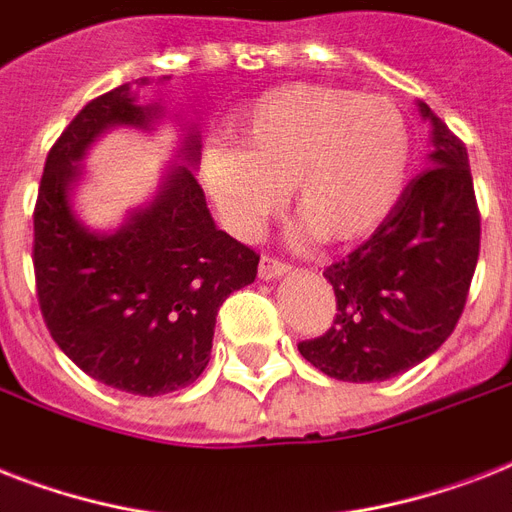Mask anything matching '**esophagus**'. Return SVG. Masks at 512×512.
I'll return each mask as SVG.
<instances>
[{"label":"esophagus","mask_w":512,"mask_h":512,"mask_svg":"<svg viewBox=\"0 0 512 512\" xmlns=\"http://www.w3.org/2000/svg\"><path fill=\"white\" fill-rule=\"evenodd\" d=\"M257 273H260V279L263 281H273L279 279V276H287L289 265L279 263V260H273V257H260V268H257Z\"/></svg>","instance_id":"34e87169"}]
</instances>
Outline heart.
I'll return each mask as SVG.
<instances>
[{
	"label": "heart",
	"mask_w": 512,
	"mask_h": 512,
	"mask_svg": "<svg viewBox=\"0 0 512 512\" xmlns=\"http://www.w3.org/2000/svg\"><path fill=\"white\" fill-rule=\"evenodd\" d=\"M236 148L212 146L201 180L236 233H252L292 193V212L324 244L374 233L404 196L412 135L388 98L327 84L265 92L233 122Z\"/></svg>",
	"instance_id": "b5f03b06"
}]
</instances>
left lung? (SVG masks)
Masks as SVG:
<instances>
[{"mask_svg":"<svg viewBox=\"0 0 512 512\" xmlns=\"http://www.w3.org/2000/svg\"><path fill=\"white\" fill-rule=\"evenodd\" d=\"M417 108L430 124L428 170L369 241L324 271L335 324L297 345L335 380L380 382L417 366L452 335L468 300L481 247L468 148L425 103Z\"/></svg>","mask_w":512,"mask_h":512,"instance_id":"left-lung-1","label":"left lung"}]
</instances>
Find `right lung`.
<instances>
[{
  "label": "right lung",
  "instance_id": "add662e5",
  "mask_svg": "<svg viewBox=\"0 0 512 512\" xmlns=\"http://www.w3.org/2000/svg\"><path fill=\"white\" fill-rule=\"evenodd\" d=\"M162 119L164 106L140 103L132 84L90 100L50 148L34 209L36 295L52 340L92 380L135 396L199 380L220 305L255 281L260 263L209 215L193 175V127L154 196L116 228L98 231L79 217L74 196L92 143L119 127L151 132Z\"/></svg>",
  "mask_w": 512,
  "mask_h": 512
}]
</instances>
